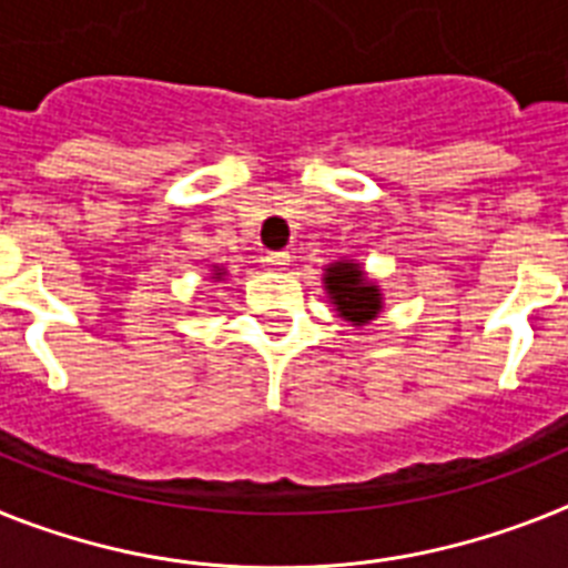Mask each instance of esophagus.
<instances>
[{
	"mask_svg": "<svg viewBox=\"0 0 568 568\" xmlns=\"http://www.w3.org/2000/svg\"><path fill=\"white\" fill-rule=\"evenodd\" d=\"M265 262H268L271 268L283 271L285 265L292 262V254H288V251H268V254H265Z\"/></svg>",
	"mask_w": 568,
	"mask_h": 568,
	"instance_id": "1",
	"label": "esophagus"
}]
</instances>
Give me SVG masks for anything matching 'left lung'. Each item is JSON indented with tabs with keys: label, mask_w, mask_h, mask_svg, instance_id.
Returning <instances> with one entry per match:
<instances>
[{
	"label": "left lung",
	"mask_w": 568,
	"mask_h": 568,
	"mask_svg": "<svg viewBox=\"0 0 568 568\" xmlns=\"http://www.w3.org/2000/svg\"><path fill=\"white\" fill-rule=\"evenodd\" d=\"M326 288L335 300L341 317L364 326L378 314L381 294L373 283H366L355 262H335L326 268Z\"/></svg>",
	"instance_id": "1"
}]
</instances>
